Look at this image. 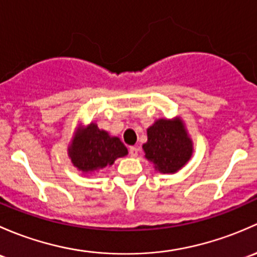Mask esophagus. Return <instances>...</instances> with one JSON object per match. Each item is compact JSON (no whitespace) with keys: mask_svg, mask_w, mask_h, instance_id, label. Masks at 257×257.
Here are the masks:
<instances>
[{"mask_svg":"<svg viewBox=\"0 0 257 257\" xmlns=\"http://www.w3.org/2000/svg\"><path fill=\"white\" fill-rule=\"evenodd\" d=\"M128 153H130V156H131V157H137V155H139V148L135 147V146L130 147Z\"/></svg>","mask_w":257,"mask_h":257,"instance_id":"34e87169","label":"esophagus"}]
</instances>
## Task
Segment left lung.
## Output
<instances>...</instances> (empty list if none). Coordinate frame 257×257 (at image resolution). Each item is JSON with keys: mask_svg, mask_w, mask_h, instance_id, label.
Returning a JSON list of instances; mask_svg holds the SVG:
<instances>
[{"mask_svg": "<svg viewBox=\"0 0 257 257\" xmlns=\"http://www.w3.org/2000/svg\"><path fill=\"white\" fill-rule=\"evenodd\" d=\"M145 157L161 173H176L190 160L193 142L181 118H160L147 128Z\"/></svg>", "mask_w": 257, "mask_h": 257, "instance_id": "8db88e82", "label": "left lung"}]
</instances>
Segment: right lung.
Here are the masks:
<instances>
[{"mask_svg": "<svg viewBox=\"0 0 257 257\" xmlns=\"http://www.w3.org/2000/svg\"><path fill=\"white\" fill-rule=\"evenodd\" d=\"M68 153L74 167L83 173H91L113 165L116 158L127 155V148L118 137L110 136L91 122L76 130Z\"/></svg>", "mask_w": 257, "mask_h": 257, "instance_id": "1", "label": "right lung"}]
</instances>
